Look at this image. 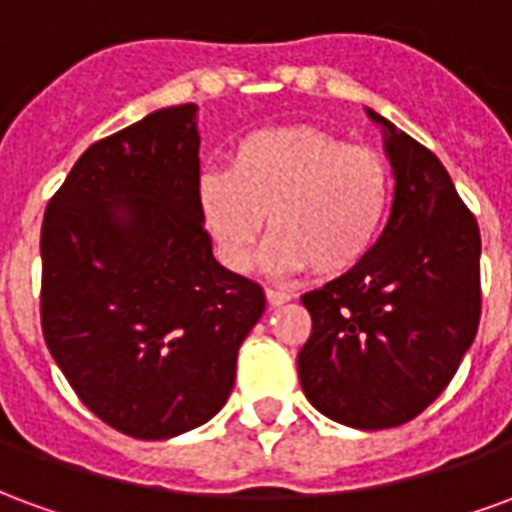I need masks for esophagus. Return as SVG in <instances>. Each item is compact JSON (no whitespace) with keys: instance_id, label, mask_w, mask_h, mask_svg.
I'll use <instances>...</instances> for the list:
<instances>
[{"instance_id":"obj_1","label":"esophagus","mask_w":512,"mask_h":512,"mask_svg":"<svg viewBox=\"0 0 512 512\" xmlns=\"http://www.w3.org/2000/svg\"><path fill=\"white\" fill-rule=\"evenodd\" d=\"M266 299L271 307H279V304H285V301L293 299V290L288 288H266Z\"/></svg>"}]
</instances>
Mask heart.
I'll return each mask as SVG.
<instances>
[{
  "label": "heart",
  "instance_id": "obj_1",
  "mask_svg": "<svg viewBox=\"0 0 512 512\" xmlns=\"http://www.w3.org/2000/svg\"><path fill=\"white\" fill-rule=\"evenodd\" d=\"M197 205L227 268L255 266L268 213L271 274L312 266L334 277L376 249L392 208V169L376 150L321 128H266L233 147L230 167L202 172Z\"/></svg>",
  "mask_w": 512,
  "mask_h": 512
}]
</instances>
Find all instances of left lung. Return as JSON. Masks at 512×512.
Masks as SVG:
<instances>
[{
    "instance_id": "1",
    "label": "left lung",
    "mask_w": 512,
    "mask_h": 512,
    "mask_svg": "<svg viewBox=\"0 0 512 512\" xmlns=\"http://www.w3.org/2000/svg\"><path fill=\"white\" fill-rule=\"evenodd\" d=\"M381 126L395 200L376 249L304 293L312 334L299 381L321 414L381 430L422 414L447 389L480 326V227L439 158Z\"/></svg>"
}]
</instances>
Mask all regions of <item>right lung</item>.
<instances>
[{
	"label": "right lung",
	"instance_id": "obj_1",
	"mask_svg": "<svg viewBox=\"0 0 512 512\" xmlns=\"http://www.w3.org/2000/svg\"><path fill=\"white\" fill-rule=\"evenodd\" d=\"M197 153V106L150 112L87 147L43 216L46 345L84 406L134 439L216 417L266 310L213 257Z\"/></svg>",
	"mask_w": 512,
	"mask_h": 512
}]
</instances>
